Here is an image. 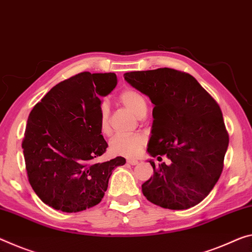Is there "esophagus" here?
<instances>
[{"label":"esophagus","mask_w":252,"mask_h":252,"mask_svg":"<svg viewBox=\"0 0 252 252\" xmlns=\"http://www.w3.org/2000/svg\"><path fill=\"white\" fill-rule=\"evenodd\" d=\"M126 162L129 163V165H132V166H135V165H138V163H139L137 159H127Z\"/></svg>","instance_id":"obj_1"}]
</instances>
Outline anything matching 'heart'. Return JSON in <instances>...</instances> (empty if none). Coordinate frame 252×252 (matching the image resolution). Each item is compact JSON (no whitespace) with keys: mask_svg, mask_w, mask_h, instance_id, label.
<instances>
[{"mask_svg":"<svg viewBox=\"0 0 252 252\" xmlns=\"http://www.w3.org/2000/svg\"><path fill=\"white\" fill-rule=\"evenodd\" d=\"M120 102L127 107L133 114L141 118L147 112L146 98L135 90L126 89L119 95ZM98 126L101 133H110V110L106 104H102L99 109ZM145 143L140 134H115L110 140V151L114 155L125 156V157H133L137 155Z\"/></svg>","mask_w":252,"mask_h":252,"instance_id":"obj_1","label":"heart"}]
</instances>
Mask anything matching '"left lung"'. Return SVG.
Instances as JSON below:
<instances>
[{
    "label": "left lung",
    "instance_id": "left-lung-1",
    "mask_svg": "<svg viewBox=\"0 0 252 252\" xmlns=\"http://www.w3.org/2000/svg\"><path fill=\"white\" fill-rule=\"evenodd\" d=\"M125 79L155 105L148 143L151 157L167 155L170 165L154 168L142 193L154 204L186 210L202 202L223 170L229 146L221 109L193 76L171 68L130 71Z\"/></svg>",
    "mask_w": 252,
    "mask_h": 252
}]
</instances>
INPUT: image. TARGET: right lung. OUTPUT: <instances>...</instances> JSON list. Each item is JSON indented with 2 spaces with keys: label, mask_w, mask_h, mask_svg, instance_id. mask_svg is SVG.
<instances>
[{
  "label": "right lung",
  "mask_w": 252,
  "mask_h": 252,
  "mask_svg": "<svg viewBox=\"0 0 252 252\" xmlns=\"http://www.w3.org/2000/svg\"><path fill=\"white\" fill-rule=\"evenodd\" d=\"M114 73L84 71L54 86L30 112L22 141L29 183L55 210L75 213L102 201L123 157L93 160L106 151L98 126L101 97L117 86Z\"/></svg>",
  "instance_id": "1"
}]
</instances>
